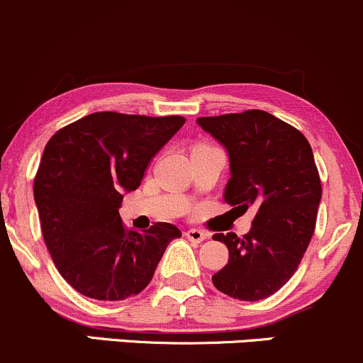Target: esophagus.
I'll return each mask as SVG.
<instances>
[{
  "label": "esophagus",
  "instance_id": "1",
  "mask_svg": "<svg viewBox=\"0 0 363 363\" xmlns=\"http://www.w3.org/2000/svg\"><path fill=\"white\" fill-rule=\"evenodd\" d=\"M185 237L189 240H192L194 244H201L202 240H206L208 239V233L206 232H202V230H197V228H190V230H186L185 232Z\"/></svg>",
  "mask_w": 363,
  "mask_h": 363
}]
</instances>
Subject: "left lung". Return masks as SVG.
I'll use <instances>...</instances> for the list:
<instances>
[{"mask_svg": "<svg viewBox=\"0 0 363 363\" xmlns=\"http://www.w3.org/2000/svg\"><path fill=\"white\" fill-rule=\"evenodd\" d=\"M197 124L228 152L225 202L256 209L242 239L233 232L213 235L228 247V263L213 284L230 298L259 301L294 275L313 235L322 197L313 152L301 131L256 108Z\"/></svg>", "mask_w": 363, "mask_h": 363, "instance_id": "8db88e82", "label": "left lung"}]
</instances>
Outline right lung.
<instances>
[{
	"label": "right lung",
	"instance_id": "right-lung-1",
	"mask_svg": "<svg viewBox=\"0 0 363 363\" xmlns=\"http://www.w3.org/2000/svg\"><path fill=\"white\" fill-rule=\"evenodd\" d=\"M183 123L182 116L95 112L46 143L34 178L43 239L57 270L83 296L121 301L138 294L167 244L182 237L171 223L128 230L119 208Z\"/></svg>",
	"mask_w": 363,
	"mask_h": 363
}]
</instances>
